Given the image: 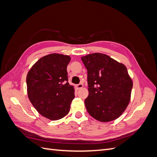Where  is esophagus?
<instances>
[{"label":"esophagus","instance_id":"obj_1","mask_svg":"<svg viewBox=\"0 0 157 157\" xmlns=\"http://www.w3.org/2000/svg\"><path fill=\"white\" fill-rule=\"evenodd\" d=\"M82 87H83V84H82V83H80V84H78L77 85V88L78 90H79V89H80V88H82Z\"/></svg>","mask_w":157,"mask_h":157}]
</instances>
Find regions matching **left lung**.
<instances>
[{
	"instance_id": "left-lung-1",
	"label": "left lung",
	"mask_w": 157,
	"mask_h": 157,
	"mask_svg": "<svg viewBox=\"0 0 157 157\" xmlns=\"http://www.w3.org/2000/svg\"><path fill=\"white\" fill-rule=\"evenodd\" d=\"M81 59L88 71L89 94L84 100L87 111L101 122L117 119L129 103L133 86L126 66L100 53Z\"/></svg>"
}]
</instances>
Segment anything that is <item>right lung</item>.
Wrapping results in <instances>:
<instances>
[{
  "mask_svg": "<svg viewBox=\"0 0 157 157\" xmlns=\"http://www.w3.org/2000/svg\"><path fill=\"white\" fill-rule=\"evenodd\" d=\"M69 56L52 54L42 57L27 75L28 97L41 115L56 121L70 110L75 90L68 82Z\"/></svg>",
  "mask_w": 157,
  "mask_h": 157,
  "instance_id": "right-lung-1",
  "label": "right lung"
}]
</instances>
